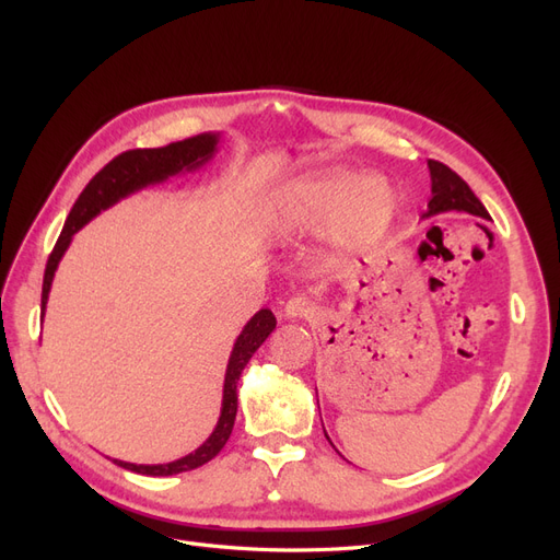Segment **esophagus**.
Segmentation results:
<instances>
[{"label":"esophagus","mask_w":560,"mask_h":560,"mask_svg":"<svg viewBox=\"0 0 560 560\" xmlns=\"http://www.w3.org/2000/svg\"><path fill=\"white\" fill-rule=\"evenodd\" d=\"M315 311H317L315 302H313V300H308V298H304V295L290 298V300L285 302V308H283L285 317H290V319H298V317H311V315H315Z\"/></svg>","instance_id":"34e87169"}]
</instances>
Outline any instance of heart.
I'll return each instance as SVG.
<instances>
[{"label":"heart","mask_w":560,"mask_h":560,"mask_svg":"<svg viewBox=\"0 0 560 560\" xmlns=\"http://www.w3.org/2000/svg\"><path fill=\"white\" fill-rule=\"evenodd\" d=\"M397 206V190L384 174L327 170L285 190L279 206V226L288 233L329 226L331 247L338 254H349L384 238Z\"/></svg>","instance_id":"heart-1"}]
</instances>
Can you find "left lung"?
<instances>
[{"mask_svg":"<svg viewBox=\"0 0 560 560\" xmlns=\"http://www.w3.org/2000/svg\"><path fill=\"white\" fill-rule=\"evenodd\" d=\"M429 172H431V199H429V209H427L424 218L447 213V211H463L469 215L490 220L486 206L479 201V197L472 190H469V186L460 179L454 170H450L445 163H440V161H429ZM327 440H329V435H327Z\"/></svg>","mask_w":560,"mask_h":560,"instance_id":"left-lung-1","label":"left lung"}]
</instances>
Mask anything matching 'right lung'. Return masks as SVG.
Returning a JSON list of instances; mask_svg holds the SVG:
<instances>
[{
    "mask_svg": "<svg viewBox=\"0 0 560 560\" xmlns=\"http://www.w3.org/2000/svg\"><path fill=\"white\" fill-rule=\"evenodd\" d=\"M218 142H220V133H199V136L179 140V142L156 147V150H129V152H122L120 156H115L110 163H106L93 176V179L88 182V186L74 201L72 211L66 220V226H63L61 235H58V241L49 254L45 279H43V315H45V306L49 300L54 272L58 268V262H61L66 249L70 247L72 235L81 226H85L95 215L106 211L108 206L129 197L131 192H138L147 186L161 184L174 174L192 172V170L201 167L203 163H209L218 152ZM275 327H277V317L272 315V311L260 308L247 322L238 340H235L233 351L229 357L226 374H224L220 420L203 445H199L192 454H188L179 460L163 463V465H136V463H125L117 458H113V463H117L125 469H131V472L147 475V477H172V475L188 472V469L201 467L203 463L215 458L220 454V450L226 445L233 422H235V410H238V393H235V388H238V378H241L245 365L249 363V359L254 357V351L265 340H268V336L275 331Z\"/></svg>",
    "mask_w": 560,
    "mask_h": 560,
    "instance_id": "1",
    "label": "right lung"
}]
</instances>
